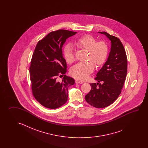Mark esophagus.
<instances>
[{
    "mask_svg": "<svg viewBox=\"0 0 148 148\" xmlns=\"http://www.w3.org/2000/svg\"><path fill=\"white\" fill-rule=\"evenodd\" d=\"M75 82H76V84H82V83H84V82H82V80H78V79H77L75 80Z\"/></svg>",
    "mask_w": 148,
    "mask_h": 148,
    "instance_id": "esophagus-1",
    "label": "esophagus"
}]
</instances>
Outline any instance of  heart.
<instances>
[{"label":"heart","instance_id":"1","mask_svg":"<svg viewBox=\"0 0 148 148\" xmlns=\"http://www.w3.org/2000/svg\"><path fill=\"white\" fill-rule=\"evenodd\" d=\"M77 47L88 51L86 62H80L75 64L71 69L72 75L77 78L85 79L88 77L94 69V64L101 65L105 62L108 55L107 45L103 42H96V40L90 35H84L75 42ZM64 56L68 63H73L75 61L73 49L72 45L68 44L64 49Z\"/></svg>","mask_w":148,"mask_h":148}]
</instances>
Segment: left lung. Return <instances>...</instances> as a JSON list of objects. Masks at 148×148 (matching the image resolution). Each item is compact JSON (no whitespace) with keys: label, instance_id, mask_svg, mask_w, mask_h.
<instances>
[{"label":"left lung","instance_id":"8db88e82","mask_svg":"<svg viewBox=\"0 0 148 148\" xmlns=\"http://www.w3.org/2000/svg\"><path fill=\"white\" fill-rule=\"evenodd\" d=\"M98 33L110 40V52L106 62L96 74L95 79L97 83L90 84L91 90L85 96V99L91 106L101 108L108 106L119 96L125 80L127 61L124 47L119 38L105 32Z\"/></svg>","mask_w":148,"mask_h":148}]
</instances>
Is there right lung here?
Listing matches in <instances>:
<instances>
[{
    "instance_id": "obj_1",
    "label": "right lung",
    "mask_w": 148,
    "mask_h": 148,
    "mask_svg": "<svg viewBox=\"0 0 148 148\" xmlns=\"http://www.w3.org/2000/svg\"><path fill=\"white\" fill-rule=\"evenodd\" d=\"M76 33L64 29L52 32L35 49L29 68L32 88L35 99L44 107L55 109L62 106L68 100V88L75 84V80L65 75L67 66L62 47ZM61 74L65 75L58 82L57 77Z\"/></svg>"
}]
</instances>
